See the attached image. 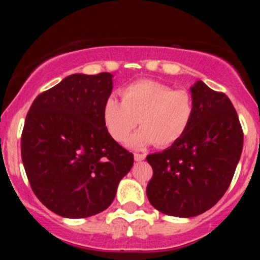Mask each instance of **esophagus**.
Masks as SVG:
<instances>
[{
	"mask_svg": "<svg viewBox=\"0 0 260 260\" xmlns=\"http://www.w3.org/2000/svg\"><path fill=\"white\" fill-rule=\"evenodd\" d=\"M146 158V154H143V153H135V159L137 162H141V161H143V159Z\"/></svg>",
	"mask_w": 260,
	"mask_h": 260,
	"instance_id": "obj_1",
	"label": "esophagus"
}]
</instances>
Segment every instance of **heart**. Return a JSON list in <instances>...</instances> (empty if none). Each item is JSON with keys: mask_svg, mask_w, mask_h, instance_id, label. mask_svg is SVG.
<instances>
[{"mask_svg": "<svg viewBox=\"0 0 260 260\" xmlns=\"http://www.w3.org/2000/svg\"><path fill=\"white\" fill-rule=\"evenodd\" d=\"M120 101L109 96L103 106V122L115 142L124 143L137 124L141 129L129 146L141 149L157 143L171 146L183 137L193 115L191 94L154 80H137L119 89Z\"/></svg>", "mask_w": 260, "mask_h": 260, "instance_id": "b5f03b06", "label": "heart"}]
</instances>
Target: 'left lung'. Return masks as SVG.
I'll list each match as a JSON object with an SVG mask.
<instances>
[{"instance_id":"obj_1","label":"left lung","mask_w":260,"mask_h":260,"mask_svg":"<svg viewBox=\"0 0 260 260\" xmlns=\"http://www.w3.org/2000/svg\"><path fill=\"white\" fill-rule=\"evenodd\" d=\"M190 91L193 115L183 137L147 156L153 170L147 198L162 214L177 217L203 214L222 198L243 151L242 125L230 99L201 80Z\"/></svg>"}]
</instances>
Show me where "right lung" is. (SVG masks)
<instances>
[{
    "label": "right lung",
    "instance_id": "right-lung-1",
    "mask_svg": "<svg viewBox=\"0 0 260 260\" xmlns=\"http://www.w3.org/2000/svg\"><path fill=\"white\" fill-rule=\"evenodd\" d=\"M113 75L73 74L36 96L26 115L21 157L36 198L69 219L104 211L133 154L111 137L103 122Z\"/></svg>",
    "mask_w": 260,
    "mask_h": 260
}]
</instances>
